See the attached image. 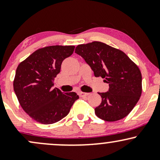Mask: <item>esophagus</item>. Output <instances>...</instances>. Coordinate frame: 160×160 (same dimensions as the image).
Returning <instances> with one entry per match:
<instances>
[{"instance_id":"esophagus-1","label":"esophagus","mask_w":160,"mask_h":160,"mask_svg":"<svg viewBox=\"0 0 160 160\" xmlns=\"http://www.w3.org/2000/svg\"><path fill=\"white\" fill-rule=\"evenodd\" d=\"M79 94H80V97H86V96H88V95H89V93L83 92H80L79 93Z\"/></svg>"}]
</instances>
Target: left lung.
Segmentation results:
<instances>
[{
  "label": "left lung",
  "instance_id": "obj_1",
  "mask_svg": "<svg viewBox=\"0 0 160 160\" xmlns=\"http://www.w3.org/2000/svg\"><path fill=\"white\" fill-rule=\"evenodd\" d=\"M75 52L90 66L95 77L109 83L107 92H98L102 103L95 108L97 117L108 122L126 117L142 92L141 73L136 64L122 51L99 41L78 45Z\"/></svg>",
  "mask_w": 160,
  "mask_h": 160
}]
</instances>
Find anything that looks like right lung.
Here are the masks:
<instances>
[{
  "instance_id": "right-lung-1",
  "label": "right lung",
  "mask_w": 160,
  "mask_h": 160,
  "mask_svg": "<svg viewBox=\"0 0 160 160\" xmlns=\"http://www.w3.org/2000/svg\"><path fill=\"white\" fill-rule=\"evenodd\" d=\"M74 46H49L38 49L16 68L13 89L20 105L33 120L52 124L68 114L79 98L77 93L53 89V80L62 62L74 52Z\"/></svg>"
}]
</instances>
